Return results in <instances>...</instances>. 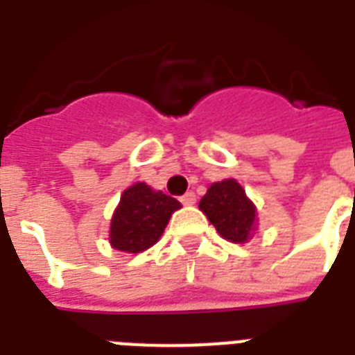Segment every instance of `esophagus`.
I'll use <instances>...</instances> for the list:
<instances>
[{
    "label": "esophagus",
    "mask_w": 355,
    "mask_h": 355,
    "mask_svg": "<svg viewBox=\"0 0 355 355\" xmlns=\"http://www.w3.org/2000/svg\"><path fill=\"white\" fill-rule=\"evenodd\" d=\"M195 200H197V195L193 193V191H188V193H184L182 197H180V202L186 206H191L195 205Z\"/></svg>",
    "instance_id": "esophagus-1"
}]
</instances>
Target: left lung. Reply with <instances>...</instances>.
<instances>
[{"instance_id":"1","label":"left lung","mask_w":355,"mask_h":355,"mask_svg":"<svg viewBox=\"0 0 355 355\" xmlns=\"http://www.w3.org/2000/svg\"><path fill=\"white\" fill-rule=\"evenodd\" d=\"M199 208L205 211L217 232L228 241L245 243L252 234L256 208L232 178L211 184L200 199Z\"/></svg>"}]
</instances>
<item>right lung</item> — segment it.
Wrapping results in <instances>:
<instances>
[{
    "label": "right lung",
    "instance_id": "right-lung-1",
    "mask_svg": "<svg viewBox=\"0 0 355 355\" xmlns=\"http://www.w3.org/2000/svg\"><path fill=\"white\" fill-rule=\"evenodd\" d=\"M180 202L138 182L125 189L110 225V243L123 252H141L160 239Z\"/></svg>",
    "mask_w": 355,
    "mask_h": 355
}]
</instances>
